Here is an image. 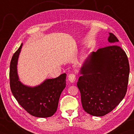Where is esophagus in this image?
I'll list each match as a JSON object with an SVG mask.
<instances>
[{
	"label": "esophagus",
	"mask_w": 134,
	"mask_h": 134,
	"mask_svg": "<svg viewBox=\"0 0 134 134\" xmlns=\"http://www.w3.org/2000/svg\"><path fill=\"white\" fill-rule=\"evenodd\" d=\"M69 80L71 83H74L76 81V75L74 74H70L69 75Z\"/></svg>",
	"instance_id": "34e87169"
}]
</instances>
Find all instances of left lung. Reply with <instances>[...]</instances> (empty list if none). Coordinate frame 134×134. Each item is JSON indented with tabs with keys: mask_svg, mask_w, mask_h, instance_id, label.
Masks as SVG:
<instances>
[{
	"mask_svg": "<svg viewBox=\"0 0 134 134\" xmlns=\"http://www.w3.org/2000/svg\"><path fill=\"white\" fill-rule=\"evenodd\" d=\"M110 45L93 52L81 68L77 86L82 107L94 116L110 112L126 95L130 65L126 52L118 45L119 40L109 33Z\"/></svg>",
	"mask_w": 134,
	"mask_h": 134,
	"instance_id": "1",
	"label": "left lung"
}]
</instances>
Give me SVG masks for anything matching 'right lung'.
I'll list each match as a JSON object with an SVG mask.
<instances>
[{
    "mask_svg": "<svg viewBox=\"0 0 134 134\" xmlns=\"http://www.w3.org/2000/svg\"><path fill=\"white\" fill-rule=\"evenodd\" d=\"M22 45V43L14 53L10 62L11 92L19 105L31 115L38 118L51 117L56 112L60 96L66 86V74H62L56 78L47 79L35 87L22 84L17 73L18 59Z\"/></svg>",
    "mask_w": 134,
    "mask_h": 134,
    "instance_id": "1",
    "label": "right lung"
}]
</instances>
